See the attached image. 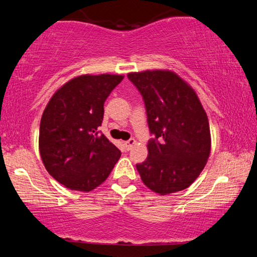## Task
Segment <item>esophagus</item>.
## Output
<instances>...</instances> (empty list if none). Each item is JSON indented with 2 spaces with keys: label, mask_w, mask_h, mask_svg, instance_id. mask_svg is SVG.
Wrapping results in <instances>:
<instances>
[{
  "label": "esophagus",
  "mask_w": 257,
  "mask_h": 257,
  "mask_svg": "<svg viewBox=\"0 0 257 257\" xmlns=\"http://www.w3.org/2000/svg\"><path fill=\"white\" fill-rule=\"evenodd\" d=\"M136 144V140L133 139V138H131V139H128L127 142H125L124 143V146H125V149L127 150V151H130L133 147V145H135Z\"/></svg>",
  "instance_id": "1"
}]
</instances>
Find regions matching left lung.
Returning a JSON list of instances; mask_svg holds the SVG:
<instances>
[{
	"instance_id": "1",
	"label": "left lung",
	"mask_w": 257,
	"mask_h": 257,
	"mask_svg": "<svg viewBox=\"0 0 257 257\" xmlns=\"http://www.w3.org/2000/svg\"><path fill=\"white\" fill-rule=\"evenodd\" d=\"M127 77L143 96L153 136L146 160L137 164L143 182L160 195L189 187L210 153L208 118L195 91L167 70L132 72Z\"/></svg>"
}]
</instances>
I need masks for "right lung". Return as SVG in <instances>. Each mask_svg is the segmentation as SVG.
<instances>
[{"label":"right lung","instance_id":"right-lung-1","mask_svg":"<svg viewBox=\"0 0 257 257\" xmlns=\"http://www.w3.org/2000/svg\"><path fill=\"white\" fill-rule=\"evenodd\" d=\"M120 75H83L56 91L40 125V153L55 180L90 192L106 180L120 151L101 135L104 103Z\"/></svg>","mask_w":257,"mask_h":257}]
</instances>
